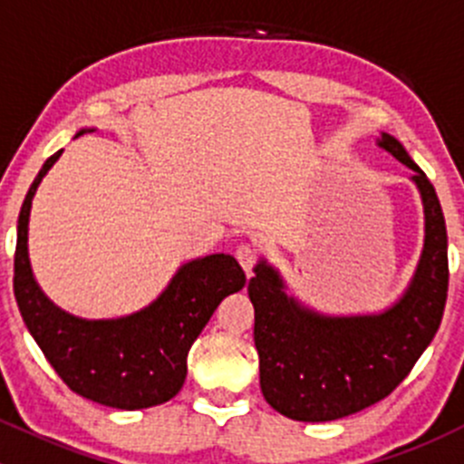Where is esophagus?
Here are the masks:
<instances>
[{"label":"esophagus","mask_w":464,"mask_h":464,"mask_svg":"<svg viewBox=\"0 0 464 464\" xmlns=\"http://www.w3.org/2000/svg\"><path fill=\"white\" fill-rule=\"evenodd\" d=\"M236 258L237 262L242 265V269L246 271V276H251V271H254V265H256V249L251 245H240L236 251Z\"/></svg>","instance_id":"obj_1"}]
</instances>
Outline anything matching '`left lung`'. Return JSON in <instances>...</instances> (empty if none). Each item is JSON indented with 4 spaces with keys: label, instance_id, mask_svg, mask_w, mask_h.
<instances>
[{
    "label": "left lung",
    "instance_id": "left-lung-1",
    "mask_svg": "<svg viewBox=\"0 0 464 464\" xmlns=\"http://www.w3.org/2000/svg\"><path fill=\"white\" fill-rule=\"evenodd\" d=\"M377 148L413 170L424 208V245L400 296L353 314H327L292 294L260 256L249 280L254 341L266 404L298 422H330L391 395L431 343L447 303V227L435 188L406 148L379 132Z\"/></svg>",
    "mask_w": 464,
    "mask_h": 464
}]
</instances>
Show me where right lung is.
Segmentation results:
<instances>
[{
    "instance_id": "add662e5",
    "label": "right lung",
    "mask_w": 464,
    "mask_h": 464,
    "mask_svg": "<svg viewBox=\"0 0 464 464\" xmlns=\"http://www.w3.org/2000/svg\"><path fill=\"white\" fill-rule=\"evenodd\" d=\"M96 128L78 130L76 137ZM63 150L49 157L26 193L17 219L15 298L46 362L78 395L121 411L172 400L184 386L190 345L219 303L245 287L231 254L184 262L154 301L114 319H82L55 305L37 285L29 258L33 198Z\"/></svg>"
}]
</instances>
